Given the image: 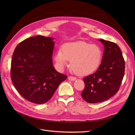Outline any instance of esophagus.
<instances>
[{
  "label": "esophagus",
  "mask_w": 135,
  "mask_h": 135,
  "mask_svg": "<svg viewBox=\"0 0 135 135\" xmlns=\"http://www.w3.org/2000/svg\"><path fill=\"white\" fill-rule=\"evenodd\" d=\"M68 78L70 81H74L76 80V78H75L74 76H68Z\"/></svg>",
  "instance_id": "esophagus-1"
}]
</instances>
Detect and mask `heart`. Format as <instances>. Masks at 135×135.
Instances as JSON below:
<instances>
[{
  "label": "heart",
  "instance_id": "b5f03b06",
  "mask_svg": "<svg viewBox=\"0 0 135 135\" xmlns=\"http://www.w3.org/2000/svg\"><path fill=\"white\" fill-rule=\"evenodd\" d=\"M102 52L98 46L85 41L64 44L55 55L57 66L63 70L70 60L71 68L78 75H89L97 69L102 59Z\"/></svg>",
  "mask_w": 135,
  "mask_h": 135
}]
</instances>
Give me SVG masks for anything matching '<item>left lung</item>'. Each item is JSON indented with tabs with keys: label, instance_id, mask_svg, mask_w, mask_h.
<instances>
[{
	"label": "left lung",
	"instance_id": "1",
	"mask_svg": "<svg viewBox=\"0 0 135 135\" xmlns=\"http://www.w3.org/2000/svg\"><path fill=\"white\" fill-rule=\"evenodd\" d=\"M104 46L101 63L96 71L83 79L85 86L81 96L90 103L108 100L119 90L125 72L122 52L114 42L99 39Z\"/></svg>",
	"mask_w": 135,
	"mask_h": 135
}]
</instances>
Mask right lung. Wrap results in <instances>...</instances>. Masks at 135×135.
I'll return each mask as SVG.
<instances>
[{
    "instance_id": "1",
    "label": "right lung",
    "mask_w": 135,
    "mask_h": 135,
    "mask_svg": "<svg viewBox=\"0 0 135 135\" xmlns=\"http://www.w3.org/2000/svg\"><path fill=\"white\" fill-rule=\"evenodd\" d=\"M54 39L41 35L26 39L17 45L12 55V83L21 96L34 103L47 102L67 78L53 66Z\"/></svg>"
}]
</instances>
